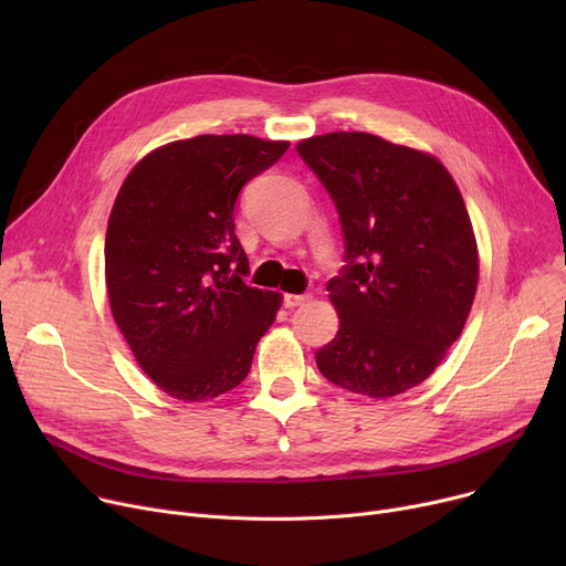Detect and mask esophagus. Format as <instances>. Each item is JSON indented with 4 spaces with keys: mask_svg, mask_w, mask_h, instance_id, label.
Masks as SVG:
<instances>
[{
    "mask_svg": "<svg viewBox=\"0 0 566 566\" xmlns=\"http://www.w3.org/2000/svg\"><path fill=\"white\" fill-rule=\"evenodd\" d=\"M310 301V295L307 293H286L284 295V307H298V305H303V303H307Z\"/></svg>",
    "mask_w": 566,
    "mask_h": 566,
    "instance_id": "34e87169",
    "label": "esophagus"
}]
</instances>
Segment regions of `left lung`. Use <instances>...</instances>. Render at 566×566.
Returning <instances> with one entry per match:
<instances>
[{
  "label": "left lung",
  "mask_w": 566,
  "mask_h": 566,
  "mask_svg": "<svg viewBox=\"0 0 566 566\" xmlns=\"http://www.w3.org/2000/svg\"><path fill=\"white\" fill-rule=\"evenodd\" d=\"M295 148L333 197L346 248L328 282L339 331L316 350V367L355 395H401L442 363L478 291L463 197L433 156L369 133Z\"/></svg>",
  "instance_id": "1"
}]
</instances>
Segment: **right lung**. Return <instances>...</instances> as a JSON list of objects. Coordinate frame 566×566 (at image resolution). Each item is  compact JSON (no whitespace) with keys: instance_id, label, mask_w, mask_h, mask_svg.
I'll return each instance as SVG.
<instances>
[{"instance_id":"right-lung-1","label":"right lung","mask_w":566,"mask_h":566,"mask_svg":"<svg viewBox=\"0 0 566 566\" xmlns=\"http://www.w3.org/2000/svg\"><path fill=\"white\" fill-rule=\"evenodd\" d=\"M286 148L252 135L171 142L142 158L116 195L105 235L109 307L139 367L169 397L233 390L275 321L282 295L245 282L233 208Z\"/></svg>"}]
</instances>
